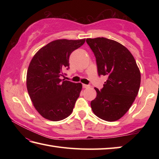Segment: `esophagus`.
I'll return each instance as SVG.
<instances>
[{"label":"esophagus","instance_id":"obj_1","mask_svg":"<svg viewBox=\"0 0 159 159\" xmlns=\"http://www.w3.org/2000/svg\"><path fill=\"white\" fill-rule=\"evenodd\" d=\"M89 85H85V84H83V88H87V87H89Z\"/></svg>","mask_w":159,"mask_h":159}]
</instances>
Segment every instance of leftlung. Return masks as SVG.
<instances>
[{"label":"left lung","mask_w":159,"mask_h":159,"mask_svg":"<svg viewBox=\"0 0 159 159\" xmlns=\"http://www.w3.org/2000/svg\"><path fill=\"white\" fill-rule=\"evenodd\" d=\"M96 59L98 75L107 77L103 88L91 102L93 113L114 121L129 110L139 92L141 73L131 52L120 43L104 38H87Z\"/></svg>","instance_id":"1"}]
</instances>
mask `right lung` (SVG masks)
I'll list each match as a JSON object with an SVG mask.
<instances>
[{
	"label": "right lung",
	"instance_id": "add662e5",
	"mask_svg": "<svg viewBox=\"0 0 159 159\" xmlns=\"http://www.w3.org/2000/svg\"><path fill=\"white\" fill-rule=\"evenodd\" d=\"M85 42L57 39L40 48L33 56L26 74V87L33 106L45 119L62 120L72 113L82 84L61 79L68 68L69 57Z\"/></svg>",
	"mask_w": 159,
	"mask_h": 159
}]
</instances>
